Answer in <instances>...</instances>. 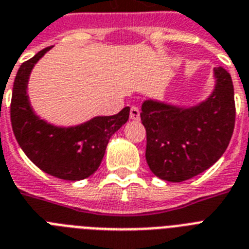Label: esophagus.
<instances>
[{"label":"esophagus","mask_w":249,"mask_h":249,"mask_svg":"<svg viewBox=\"0 0 249 249\" xmlns=\"http://www.w3.org/2000/svg\"><path fill=\"white\" fill-rule=\"evenodd\" d=\"M139 119H141V112H139L138 107L131 106V108H130V120L139 121Z\"/></svg>","instance_id":"34e87169"}]
</instances>
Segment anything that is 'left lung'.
<instances>
[{"instance_id":"8db88e82","label":"left lung","mask_w":249,"mask_h":249,"mask_svg":"<svg viewBox=\"0 0 249 249\" xmlns=\"http://www.w3.org/2000/svg\"><path fill=\"white\" fill-rule=\"evenodd\" d=\"M213 78L211 94L193 106L151 98L143 102L145 160L160 179L188 180L211 167L228 148L235 123L234 87L230 74L221 66L213 69Z\"/></svg>"}]
</instances>
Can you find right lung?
Instances as JSON below:
<instances>
[{"label": "right lung", "instance_id": "1", "mask_svg": "<svg viewBox=\"0 0 249 249\" xmlns=\"http://www.w3.org/2000/svg\"><path fill=\"white\" fill-rule=\"evenodd\" d=\"M52 47L21 64L11 98V125L28 159L42 171L64 180H83L101 165L108 141L128 121L130 108L112 116H96L75 126H56L40 119L30 106L28 82L34 65Z\"/></svg>", "mask_w": 249, "mask_h": 249}]
</instances>
